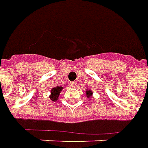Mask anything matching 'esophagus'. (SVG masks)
<instances>
[{"label":"esophagus","mask_w":148,"mask_h":148,"mask_svg":"<svg viewBox=\"0 0 148 148\" xmlns=\"http://www.w3.org/2000/svg\"><path fill=\"white\" fill-rule=\"evenodd\" d=\"M70 86H71L72 87H75L76 86H77V82H71V83H70Z\"/></svg>","instance_id":"obj_1"}]
</instances>
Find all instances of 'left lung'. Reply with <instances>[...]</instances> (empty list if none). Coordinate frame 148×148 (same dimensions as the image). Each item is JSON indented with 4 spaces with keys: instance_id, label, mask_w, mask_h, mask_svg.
Returning <instances> with one entry per match:
<instances>
[{
    "instance_id": "left-lung-1",
    "label": "left lung",
    "mask_w": 148,
    "mask_h": 148,
    "mask_svg": "<svg viewBox=\"0 0 148 148\" xmlns=\"http://www.w3.org/2000/svg\"><path fill=\"white\" fill-rule=\"evenodd\" d=\"M86 95H87V97L88 99H91V98L93 97V91H91V90H88L87 89V91H86Z\"/></svg>"
}]
</instances>
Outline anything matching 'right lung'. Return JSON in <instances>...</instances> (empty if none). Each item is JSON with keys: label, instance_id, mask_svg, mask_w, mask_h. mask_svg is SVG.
I'll return each mask as SVG.
<instances>
[{"label": "right lung", "instance_id": "obj_1", "mask_svg": "<svg viewBox=\"0 0 148 148\" xmlns=\"http://www.w3.org/2000/svg\"><path fill=\"white\" fill-rule=\"evenodd\" d=\"M62 89H63V87H53L51 89V92H50V95H49V98L50 99L52 100V101H57V99H58V97H59V95H60V93H61V91H62Z\"/></svg>", "mask_w": 148, "mask_h": 148}]
</instances>
